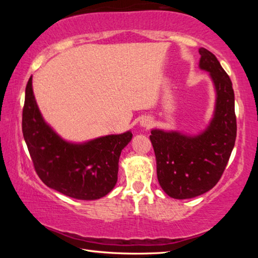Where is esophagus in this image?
<instances>
[{
  "label": "esophagus",
  "mask_w": 258,
  "mask_h": 258,
  "mask_svg": "<svg viewBox=\"0 0 258 258\" xmlns=\"http://www.w3.org/2000/svg\"><path fill=\"white\" fill-rule=\"evenodd\" d=\"M151 125H152V120H151L150 118H143V119L141 120V126H142V127L149 128Z\"/></svg>",
  "instance_id": "34e87169"
}]
</instances>
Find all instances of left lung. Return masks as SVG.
<instances>
[{
	"mask_svg": "<svg viewBox=\"0 0 258 258\" xmlns=\"http://www.w3.org/2000/svg\"><path fill=\"white\" fill-rule=\"evenodd\" d=\"M199 67L209 73L216 92L211 123L198 135L152 130L150 141L157 177L174 199H189L216 185L228 164L237 137L232 82L211 51L200 47Z\"/></svg>",
	"mask_w": 258,
	"mask_h": 258,
	"instance_id": "8db88e82",
	"label": "left lung"
}]
</instances>
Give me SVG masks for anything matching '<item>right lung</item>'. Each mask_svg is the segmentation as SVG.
I'll return each mask as SVG.
<instances>
[{"label":"right lung","mask_w":258,"mask_h":258,"mask_svg":"<svg viewBox=\"0 0 258 258\" xmlns=\"http://www.w3.org/2000/svg\"><path fill=\"white\" fill-rule=\"evenodd\" d=\"M23 134L43 183L80 200L100 199L113 189L120 152L133 137L127 131L84 143L66 141L43 119L35 101L32 76L26 86Z\"/></svg>","instance_id":"add662e5"}]
</instances>
